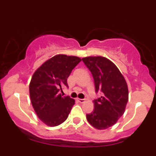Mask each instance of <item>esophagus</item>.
<instances>
[{"instance_id": "1", "label": "esophagus", "mask_w": 156, "mask_h": 156, "mask_svg": "<svg viewBox=\"0 0 156 156\" xmlns=\"http://www.w3.org/2000/svg\"><path fill=\"white\" fill-rule=\"evenodd\" d=\"M84 99H81V98H77V101L80 103H83L84 102Z\"/></svg>"}]
</instances>
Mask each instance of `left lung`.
Segmentation results:
<instances>
[{"label":"left lung","instance_id":"left-lung-1","mask_svg":"<svg viewBox=\"0 0 156 156\" xmlns=\"http://www.w3.org/2000/svg\"><path fill=\"white\" fill-rule=\"evenodd\" d=\"M94 81L95 92L101 96L94 100V109L87 114V119L96 129H105L113 126L125 112L128 101V87L119 69L101 56L82 58Z\"/></svg>","mask_w":156,"mask_h":156}]
</instances>
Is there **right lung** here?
I'll return each instance as SVG.
<instances>
[{
	"label": "right lung",
	"instance_id": "obj_1",
	"mask_svg": "<svg viewBox=\"0 0 156 156\" xmlns=\"http://www.w3.org/2000/svg\"><path fill=\"white\" fill-rule=\"evenodd\" d=\"M81 59L76 56L58 55L48 59L37 69L30 83L32 105L37 116L49 126L62 123L75 104V100L59 94L72 70Z\"/></svg>",
	"mask_w": 156,
	"mask_h": 156
}]
</instances>
